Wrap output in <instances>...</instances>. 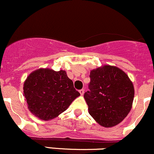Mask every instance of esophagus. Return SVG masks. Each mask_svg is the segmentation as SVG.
I'll return each instance as SVG.
<instances>
[{
	"mask_svg": "<svg viewBox=\"0 0 154 154\" xmlns=\"http://www.w3.org/2000/svg\"><path fill=\"white\" fill-rule=\"evenodd\" d=\"M84 93H85L84 90H83V89H82V90H79V93H80V95H84Z\"/></svg>",
	"mask_w": 154,
	"mask_h": 154,
	"instance_id": "esophagus-1",
	"label": "esophagus"
}]
</instances>
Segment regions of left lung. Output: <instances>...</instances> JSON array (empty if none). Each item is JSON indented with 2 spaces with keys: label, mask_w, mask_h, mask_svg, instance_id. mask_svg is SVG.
<instances>
[{
  "label": "left lung",
  "mask_w": 154,
  "mask_h": 154,
  "mask_svg": "<svg viewBox=\"0 0 154 154\" xmlns=\"http://www.w3.org/2000/svg\"><path fill=\"white\" fill-rule=\"evenodd\" d=\"M89 90L84 98L89 114L100 125L111 128L121 122L132 109L133 84L116 66L105 65L90 73Z\"/></svg>",
  "instance_id": "8db88e82"
}]
</instances>
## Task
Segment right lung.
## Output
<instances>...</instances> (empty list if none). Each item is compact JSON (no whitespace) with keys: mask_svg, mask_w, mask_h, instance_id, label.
<instances>
[{"mask_svg":"<svg viewBox=\"0 0 154 154\" xmlns=\"http://www.w3.org/2000/svg\"><path fill=\"white\" fill-rule=\"evenodd\" d=\"M23 90L29 110L45 121L66 111L80 95L66 72L50 69H39L32 72L26 79Z\"/></svg>","mask_w":154,"mask_h":154,"instance_id":"add662e5","label":"right lung"}]
</instances>
